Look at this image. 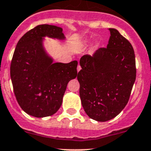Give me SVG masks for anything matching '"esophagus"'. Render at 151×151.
<instances>
[{"label":"esophagus","mask_w":151,"mask_h":151,"mask_svg":"<svg viewBox=\"0 0 151 151\" xmlns=\"http://www.w3.org/2000/svg\"><path fill=\"white\" fill-rule=\"evenodd\" d=\"M77 71H78V72L80 71V69H81V67H80V65H78V66H77Z\"/></svg>","instance_id":"obj_1"}]
</instances>
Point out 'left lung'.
<instances>
[{"mask_svg": "<svg viewBox=\"0 0 151 151\" xmlns=\"http://www.w3.org/2000/svg\"><path fill=\"white\" fill-rule=\"evenodd\" d=\"M106 48L80 58L78 72L83 107L92 119L105 122L116 117L129 101L136 80V63L130 42L115 28H109Z\"/></svg>", "mask_w": 151, "mask_h": 151, "instance_id": "obj_1", "label": "left lung"}]
</instances>
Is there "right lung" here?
I'll return each instance as SVG.
<instances>
[{
    "label": "right lung",
    "instance_id": "add662e5",
    "mask_svg": "<svg viewBox=\"0 0 151 151\" xmlns=\"http://www.w3.org/2000/svg\"><path fill=\"white\" fill-rule=\"evenodd\" d=\"M65 39L63 29L39 25L17 42L10 67L17 101L22 110L36 118L52 115L60 107L67 85L77 74V61L53 63L43 45L44 37Z\"/></svg>",
    "mask_w": 151,
    "mask_h": 151
}]
</instances>
